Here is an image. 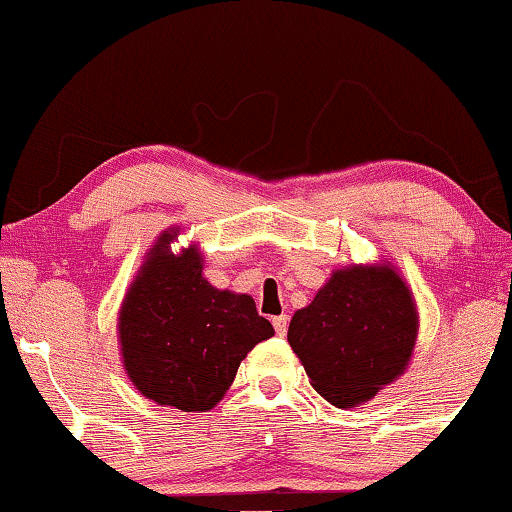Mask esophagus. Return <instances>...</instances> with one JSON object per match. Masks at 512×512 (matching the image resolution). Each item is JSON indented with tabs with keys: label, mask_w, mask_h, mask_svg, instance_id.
Listing matches in <instances>:
<instances>
[{
	"label": "esophagus",
	"mask_w": 512,
	"mask_h": 512,
	"mask_svg": "<svg viewBox=\"0 0 512 512\" xmlns=\"http://www.w3.org/2000/svg\"><path fill=\"white\" fill-rule=\"evenodd\" d=\"M272 325H274V332H277L279 337H284L286 330H288V316H286V314L274 316V318H272Z\"/></svg>",
	"instance_id": "esophagus-1"
}]
</instances>
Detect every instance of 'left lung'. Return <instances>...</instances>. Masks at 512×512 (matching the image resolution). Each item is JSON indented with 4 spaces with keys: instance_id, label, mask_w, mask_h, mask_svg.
Wrapping results in <instances>:
<instances>
[{
    "instance_id": "obj_1",
    "label": "left lung",
    "mask_w": 512,
    "mask_h": 512,
    "mask_svg": "<svg viewBox=\"0 0 512 512\" xmlns=\"http://www.w3.org/2000/svg\"><path fill=\"white\" fill-rule=\"evenodd\" d=\"M416 337V300L392 265L335 270L288 325V344L314 390L339 409L367 402L404 374Z\"/></svg>"
}]
</instances>
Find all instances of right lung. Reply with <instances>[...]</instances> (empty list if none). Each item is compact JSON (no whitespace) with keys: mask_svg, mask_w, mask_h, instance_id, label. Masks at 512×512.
Listing matches in <instances>:
<instances>
[{"mask_svg":"<svg viewBox=\"0 0 512 512\" xmlns=\"http://www.w3.org/2000/svg\"><path fill=\"white\" fill-rule=\"evenodd\" d=\"M161 233L120 309L122 360L140 395L180 411H210L240 362L274 335L249 295L219 291L203 277L201 251H170Z\"/></svg>","mask_w":512,"mask_h":512,"instance_id":"add662e5","label":"right lung"}]
</instances>
